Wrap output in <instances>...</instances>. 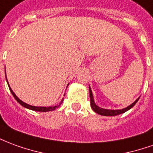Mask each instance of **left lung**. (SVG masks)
<instances>
[{
	"label": "left lung",
	"mask_w": 153,
	"mask_h": 153,
	"mask_svg": "<svg viewBox=\"0 0 153 153\" xmlns=\"http://www.w3.org/2000/svg\"><path fill=\"white\" fill-rule=\"evenodd\" d=\"M89 95H90V102H91V107L92 109L95 111L97 114H99L101 115H104V116H115V115H120V114H123V113L126 112L127 111L130 110L134 106L135 104L137 103V102L139 99V97L135 100L134 102L132 103L131 105H129L127 107L125 108H123V109L120 110H111V109H104V108H102L100 107L97 105H96V103L94 102V98H93V93H92V90H91V88L89 86Z\"/></svg>",
	"instance_id": "1"
}]
</instances>
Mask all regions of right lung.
Instances as JSON below:
<instances>
[{"label":"right lung","mask_w":153,"mask_h":153,"mask_svg":"<svg viewBox=\"0 0 153 153\" xmlns=\"http://www.w3.org/2000/svg\"><path fill=\"white\" fill-rule=\"evenodd\" d=\"M5 76H6V74H5ZM6 82H7V83H8V86H9V88H10V93H12V95L14 96V97L15 98V100L18 102L21 106H23L24 107H25V108H27V109H29V110H32V111H41V112H47V111H54V110H56V108H58L59 106L62 104V102H63L64 99L62 98V100L60 101V102L59 105H57V106H31V105H28V104H27V103L24 102L23 101H21V100L18 97L15 95V93L13 92V90L11 89V88L10 87V85H9V83L8 81H7V78H6ZM69 85V84H68ZM68 85H67V87H68ZM65 96V95H64Z\"/></svg>","instance_id":"add662e5"}]
</instances>
